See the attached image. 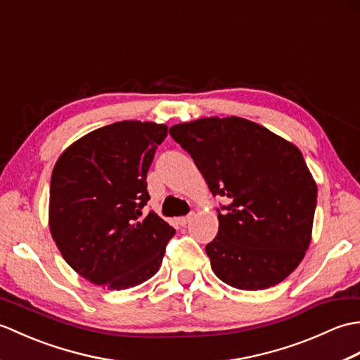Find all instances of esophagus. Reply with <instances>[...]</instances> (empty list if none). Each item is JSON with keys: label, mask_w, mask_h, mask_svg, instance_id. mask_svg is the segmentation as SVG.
Listing matches in <instances>:
<instances>
[{"label": "esophagus", "mask_w": 360, "mask_h": 360, "mask_svg": "<svg viewBox=\"0 0 360 360\" xmlns=\"http://www.w3.org/2000/svg\"><path fill=\"white\" fill-rule=\"evenodd\" d=\"M193 215H195V213L192 212V213H188L187 217H181V218H178V223H179L181 226H186L187 223H190V219L193 218Z\"/></svg>", "instance_id": "esophagus-1"}]
</instances>
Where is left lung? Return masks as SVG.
<instances>
[{
	"label": "left lung",
	"mask_w": 360,
	"mask_h": 360,
	"mask_svg": "<svg viewBox=\"0 0 360 360\" xmlns=\"http://www.w3.org/2000/svg\"><path fill=\"white\" fill-rule=\"evenodd\" d=\"M204 176L218 209L205 246L213 272L244 290L278 285L311 243L317 186L295 145L241 117H205L170 128Z\"/></svg>",
	"instance_id": "obj_1"
}]
</instances>
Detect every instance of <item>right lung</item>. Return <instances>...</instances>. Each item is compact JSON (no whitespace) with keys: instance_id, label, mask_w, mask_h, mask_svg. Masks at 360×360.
Here are the masks:
<instances>
[{"instance_id":"right-lung-1","label":"right lung","mask_w":360,"mask_h":360,"mask_svg":"<svg viewBox=\"0 0 360 360\" xmlns=\"http://www.w3.org/2000/svg\"><path fill=\"white\" fill-rule=\"evenodd\" d=\"M167 127L124 120L83 136L53 167L49 229L65 262L108 289L141 285L155 275L174 229L142 209L147 173Z\"/></svg>"}]
</instances>
